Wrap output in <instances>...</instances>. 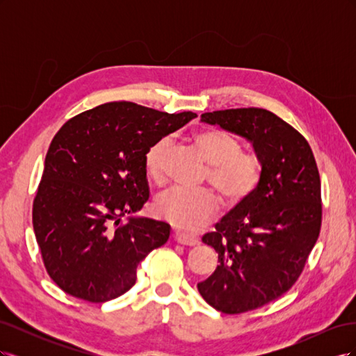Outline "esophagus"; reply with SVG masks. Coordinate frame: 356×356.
Listing matches in <instances>:
<instances>
[{"mask_svg":"<svg viewBox=\"0 0 356 356\" xmlns=\"http://www.w3.org/2000/svg\"><path fill=\"white\" fill-rule=\"evenodd\" d=\"M175 241L181 245H187V246H196L199 245V238L193 234H187V233H182V232H177L175 233Z\"/></svg>","mask_w":356,"mask_h":356,"instance_id":"34e87169","label":"esophagus"}]
</instances>
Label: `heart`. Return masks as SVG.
Returning a JSON list of instances; mask_svg holds the SVG:
<instances>
[{"label": "heart", "mask_w": 356, "mask_h": 356, "mask_svg": "<svg viewBox=\"0 0 356 356\" xmlns=\"http://www.w3.org/2000/svg\"><path fill=\"white\" fill-rule=\"evenodd\" d=\"M193 141L211 165L207 181L225 200L241 203L252 195L263 175L260 156L242 149L239 138L221 129H204L193 136ZM170 144V138L163 136L149 145L144 154L145 172L156 184L163 182ZM218 211L220 200L211 190L170 188L154 202L159 218L184 230L202 229Z\"/></svg>", "instance_id": "heart-1"}]
</instances>
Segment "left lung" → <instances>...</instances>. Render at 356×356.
Returning <instances> with one entry per match:
<instances>
[{
    "instance_id": "left-lung-1",
    "label": "left lung",
    "mask_w": 356,
    "mask_h": 356,
    "mask_svg": "<svg viewBox=\"0 0 356 356\" xmlns=\"http://www.w3.org/2000/svg\"><path fill=\"white\" fill-rule=\"evenodd\" d=\"M200 117L251 141L263 163L252 195L202 238L220 264L199 293L213 309L239 315L285 294L303 272L321 232V178L306 138L276 114L232 108Z\"/></svg>"
}]
</instances>
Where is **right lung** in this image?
I'll return each mask as SVG.
<instances>
[{
  "instance_id": "1",
  "label": "right lung",
  "mask_w": 356,
  "mask_h": 356,
  "mask_svg": "<svg viewBox=\"0 0 356 356\" xmlns=\"http://www.w3.org/2000/svg\"><path fill=\"white\" fill-rule=\"evenodd\" d=\"M196 114L106 102L75 115L51 139L32 204L49 276L67 294L104 303L136 282V267L169 239L163 221L129 217L149 197L144 154Z\"/></svg>"
}]
</instances>
